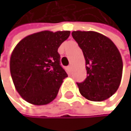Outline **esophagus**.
Masks as SVG:
<instances>
[{
    "mask_svg": "<svg viewBox=\"0 0 131 131\" xmlns=\"http://www.w3.org/2000/svg\"><path fill=\"white\" fill-rule=\"evenodd\" d=\"M68 68V70L69 71H71V68H72L71 65V64H70V65H68V68Z\"/></svg>",
    "mask_w": 131,
    "mask_h": 131,
    "instance_id": "34e87169",
    "label": "esophagus"
}]
</instances>
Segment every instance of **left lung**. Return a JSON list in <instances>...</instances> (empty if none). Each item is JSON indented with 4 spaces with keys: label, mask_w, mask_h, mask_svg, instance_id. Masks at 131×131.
<instances>
[{
    "label": "left lung",
    "mask_w": 131,
    "mask_h": 131,
    "mask_svg": "<svg viewBox=\"0 0 131 131\" xmlns=\"http://www.w3.org/2000/svg\"><path fill=\"white\" fill-rule=\"evenodd\" d=\"M73 38L82 50L87 77L77 83L82 96L92 101H103L118 90L123 74L120 52L113 41L95 31H73Z\"/></svg>",
    "instance_id": "left-lung-1"
}]
</instances>
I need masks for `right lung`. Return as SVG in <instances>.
Wrapping results in <instances>:
<instances>
[{"label":"right lung","instance_id":"1","mask_svg":"<svg viewBox=\"0 0 131 131\" xmlns=\"http://www.w3.org/2000/svg\"><path fill=\"white\" fill-rule=\"evenodd\" d=\"M69 35V30L38 32L25 37L13 49L10 72L15 87L26 101L44 105L57 96L68 77L57 51Z\"/></svg>","mask_w":131,"mask_h":131}]
</instances>
